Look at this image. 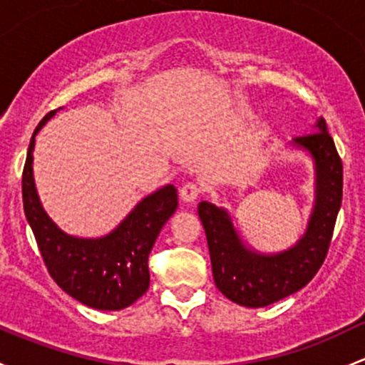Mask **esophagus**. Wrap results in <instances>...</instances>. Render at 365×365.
Returning a JSON list of instances; mask_svg holds the SVG:
<instances>
[{
    "instance_id": "esophagus-1",
    "label": "esophagus",
    "mask_w": 365,
    "mask_h": 365,
    "mask_svg": "<svg viewBox=\"0 0 365 365\" xmlns=\"http://www.w3.org/2000/svg\"><path fill=\"white\" fill-rule=\"evenodd\" d=\"M199 194H201V187H199L197 183H194V182L185 183V185L180 189V197H182L185 202L195 201V199L199 197Z\"/></svg>"
}]
</instances>
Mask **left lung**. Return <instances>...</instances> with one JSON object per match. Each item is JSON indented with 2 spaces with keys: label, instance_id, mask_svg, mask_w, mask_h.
Instances as JSON below:
<instances>
[{
  "label": "left lung",
  "instance_id": "1",
  "mask_svg": "<svg viewBox=\"0 0 365 365\" xmlns=\"http://www.w3.org/2000/svg\"><path fill=\"white\" fill-rule=\"evenodd\" d=\"M294 143L312 153L317 166V205L308 231L294 248L278 255H259L245 248L224 210L208 201L197 206L215 285L225 297L247 308H264L308 285L331 247L343 201V163L325 118H318L317 131L295 136Z\"/></svg>",
  "mask_w": 365,
  "mask_h": 365
}]
</instances>
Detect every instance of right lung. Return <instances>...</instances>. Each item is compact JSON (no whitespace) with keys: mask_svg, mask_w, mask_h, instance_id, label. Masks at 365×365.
Segmentation results:
<instances>
[{"mask_svg":"<svg viewBox=\"0 0 365 365\" xmlns=\"http://www.w3.org/2000/svg\"><path fill=\"white\" fill-rule=\"evenodd\" d=\"M56 113L52 110L34 129L22 171V202L38 250L48 274L61 289L82 304L115 312L131 306L150 285L148 255L178 206L175 185L145 197L112 234L80 240L64 234L43 212L33 180L34 136Z\"/></svg>","mask_w":365,"mask_h":365,"instance_id":"right-lung-1","label":"right lung"}]
</instances>
